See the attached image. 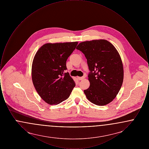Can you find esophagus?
<instances>
[{
  "mask_svg": "<svg viewBox=\"0 0 149 149\" xmlns=\"http://www.w3.org/2000/svg\"><path fill=\"white\" fill-rule=\"evenodd\" d=\"M78 79L79 80H82L85 79V77H78Z\"/></svg>",
  "mask_w": 149,
  "mask_h": 149,
  "instance_id": "obj_1",
  "label": "esophagus"
}]
</instances>
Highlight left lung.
<instances>
[{"label": "left lung", "instance_id": "obj_1", "mask_svg": "<svg viewBox=\"0 0 149 149\" xmlns=\"http://www.w3.org/2000/svg\"><path fill=\"white\" fill-rule=\"evenodd\" d=\"M87 60L90 72V86L84 90L90 102L104 106L113 100L123 80V68L120 55L113 45L105 40L80 43L77 47Z\"/></svg>", "mask_w": 149, "mask_h": 149}]
</instances>
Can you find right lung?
<instances>
[{
	"label": "right lung",
	"instance_id": "1",
	"mask_svg": "<svg viewBox=\"0 0 149 149\" xmlns=\"http://www.w3.org/2000/svg\"><path fill=\"white\" fill-rule=\"evenodd\" d=\"M78 42L46 43L36 54L32 66V79L36 91L50 105L68 99L75 86L66 63Z\"/></svg>",
	"mask_w": 149,
	"mask_h": 149
}]
</instances>
